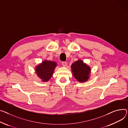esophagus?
I'll return each mask as SVG.
<instances>
[{
	"instance_id": "esophagus-1",
	"label": "esophagus",
	"mask_w": 128,
	"mask_h": 128,
	"mask_svg": "<svg viewBox=\"0 0 128 128\" xmlns=\"http://www.w3.org/2000/svg\"><path fill=\"white\" fill-rule=\"evenodd\" d=\"M62 64L63 65V66L64 67H66L67 65V63L66 62H62Z\"/></svg>"
}]
</instances>
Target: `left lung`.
I'll use <instances>...</instances> for the list:
<instances>
[{
	"label": "left lung",
	"mask_w": 128,
	"mask_h": 128,
	"mask_svg": "<svg viewBox=\"0 0 128 128\" xmlns=\"http://www.w3.org/2000/svg\"><path fill=\"white\" fill-rule=\"evenodd\" d=\"M71 70L74 78L80 83L87 81L90 78V67L80 59L72 64Z\"/></svg>",
	"instance_id": "8db88e82"
}]
</instances>
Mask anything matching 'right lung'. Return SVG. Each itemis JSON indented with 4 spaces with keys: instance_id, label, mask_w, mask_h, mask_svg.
<instances>
[{
    "instance_id": "add662e5",
    "label": "right lung",
    "mask_w": 128,
    "mask_h": 128,
    "mask_svg": "<svg viewBox=\"0 0 128 128\" xmlns=\"http://www.w3.org/2000/svg\"><path fill=\"white\" fill-rule=\"evenodd\" d=\"M56 62L45 60L42 63L36 66V72L42 82H48L54 74Z\"/></svg>"
}]
</instances>
